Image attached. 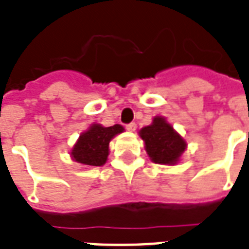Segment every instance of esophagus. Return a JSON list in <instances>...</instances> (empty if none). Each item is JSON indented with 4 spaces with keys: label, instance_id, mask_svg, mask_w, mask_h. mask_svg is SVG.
I'll list each match as a JSON object with an SVG mask.
<instances>
[{
    "label": "esophagus",
    "instance_id": "esophagus-1",
    "mask_svg": "<svg viewBox=\"0 0 249 249\" xmlns=\"http://www.w3.org/2000/svg\"><path fill=\"white\" fill-rule=\"evenodd\" d=\"M126 128H127V131H130V132H134L135 130H136V123H130V124H127L126 126Z\"/></svg>",
    "mask_w": 249,
    "mask_h": 249
}]
</instances>
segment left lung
<instances>
[{
    "label": "left lung",
    "instance_id": "1",
    "mask_svg": "<svg viewBox=\"0 0 249 249\" xmlns=\"http://www.w3.org/2000/svg\"><path fill=\"white\" fill-rule=\"evenodd\" d=\"M145 151L155 163L175 165L186 151L187 142L163 117H155L152 124L139 131Z\"/></svg>",
    "mask_w": 249,
    "mask_h": 249
}]
</instances>
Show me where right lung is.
<instances>
[{"label":"right lung","mask_w":249,"mask_h":249,"mask_svg":"<svg viewBox=\"0 0 249 249\" xmlns=\"http://www.w3.org/2000/svg\"><path fill=\"white\" fill-rule=\"evenodd\" d=\"M123 131L124 128L121 124L110 127H104L98 123L90 124L72 146L71 159L88 166H103L109 156V142Z\"/></svg>","instance_id":"add662e5"}]
</instances>
